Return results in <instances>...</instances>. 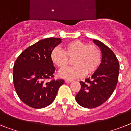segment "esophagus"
I'll list each match as a JSON object with an SVG mask.
<instances>
[{
	"label": "esophagus",
	"instance_id": "1",
	"mask_svg": "<svg viewBox=\"0 0 131 131\" xmlns=\"http://www.w3.org/2000/svg\"><path fill=\"white\" fill-rule=\"evenodd\" d=\"M65 82L66 83H70L72 82V80H65Z\"/></svg>",
	"mask_w": 131,
	"mask_h": 131
}]
</instances>
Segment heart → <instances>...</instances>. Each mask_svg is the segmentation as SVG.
Segmentation results:
<instances>
[{"label": "heart", "instance_id": "1", "mask_svg": "<svg viewBox=\"0 0 131 131\" xmlns=\"http://www.w3.org/2000/svg\"><path fill=\"white\" fill-rule=\"evenodd\" d=\"M51 58L53 63L59 69L65 67L70 60H73V67L62 69L59 73L61 78L73 80L83 77L86 73H94L102 61V53L96 45H88L80 40H74L64 45V51L59 48L53 49Z\"/></svg>", "mask_w": 131, "mask_h": 131}]
</instances>
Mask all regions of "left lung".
<instances>
[{
    "label": "left lung",
    "mask_w": 131,
    "mask_h": 131,
    "mask_svg": "<svg viewBox=\"0 0 131 131\" xmlns=\"http://www.w3.org/2000/svg\"><path fill=\"white\" fill-rule=\"evenodd\" d=\"M102 53L101 64L91 78L80 81L81 88L76 101L83 107L95 108L103 104L113 94L118 82L119 64L112 50L100 41L94 39Z\"/></svg>",
    "instance_id": "left-lung-1"
}]
</instances>
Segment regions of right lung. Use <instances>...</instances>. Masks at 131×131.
Instances as JSON below:
<instances>
[{
    "instance_id": "add662e5",
    "label": "right lung",
    "mask_w": 131,
    "mask_h": 131,
    "mask_svg": "<svg viewBox=\"0 0 131 131\" xmlns=\"http://www.w3.org/2000/svg\"><path fill=\"white\" fill-rule=\"evenodd\" d=\"M61 40L50 37L39 41L25 49L14 62V86L18 97L28 106L41 109L49 105L64 84L63 80L45 81L54 77L51 53Z\"/></svg>"
}]
</instances>
